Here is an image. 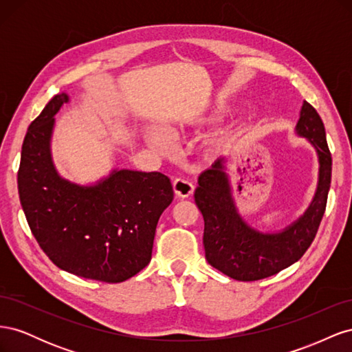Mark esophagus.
I'll list each match as a JSON object with an SVG mask.
<instances>
[{
  "label": "esophagus",
  "mask_w": 352,
  "mask_h": 352,
  "mask_svg": "<svg viewBox=\"0 0 352 352\" xmlns=\"http://www.w3.org/2000/svg\"><path fill=\"white\" fill-rule=\"evenodd\" d=\"M173 190H175L176 197H179V198H188V197L192 195V192H194V185L190 184L189 180L179 177V179H176L175 182H173Z\"/></svg>",
  "instance_id": "obj_1"
}]
</instances>
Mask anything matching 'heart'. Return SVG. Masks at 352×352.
Masks as SVG:
<instances>
[{
  "label": "heart",
  "mask_w": 352,
  "mask_h": 352,
  "mask_svg": "<svg viewBox=\"0 0 352 352\" xmlns=\"http://www.w3.org/2000/svg\"><path fill=\"white\" fill-rule=\"evenodd\" d=\"M230 114L228 109H214L208 113L207 120L217 122L223 120ZM177 133V126L168 124L166 127L162 126H146L144 129V140L146 145L151 148L157 154H168L173 146V136Z\"/></svg>",
  "instance_id": "b5f03b06"
}]
</instances>
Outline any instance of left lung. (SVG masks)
Wrapping results in <instances>:
<instances>
[{
  "instance_id": "1",
  "label": "left lung",
  "mask_w": 352,
  "mask_h": 352,
  "mask_svg": "<svg viewBox=\"0 0 352 352\" xmlns=\"http://www.w3.org/2000/svg\"><path fill=\"white\" fill-rule=\"evenodd\" d=\"M295 133L305 138L317 154V186L310 206L282 230L263 232L242 217L233 198L226 157L217 158L198 177L194 198L204 217L206 258L232 279L258 280L289 267L302 257L320 226L332 176V157L324 124L307 101L302 102Z\"/></svg>"
}]
</instances>
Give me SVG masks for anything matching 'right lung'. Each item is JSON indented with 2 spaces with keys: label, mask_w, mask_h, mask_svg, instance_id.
Returning a JSON list of instances; mask_svg holds the SVG:
<instances>
[{
  "label": "right lung",
  "mask_w": 352,
  "mask_h": 352,
  "mask_svg": "<svg viewBox=\"0 0 352 352\" xmlns=\"http://www.w3.org/2000/svg\"><path fill=\"white\" fill-rule=\"evenodd\" d=\"M69 94L54 95L30 123L17 173L29 228L50 260L79 278L119 283L151 260L155 228L173 201L160 172L113 168L92 184L63 177L51 154L56 114Z\"/></svg>",
  "instance_id": "obj_1"
}]
</instances>
